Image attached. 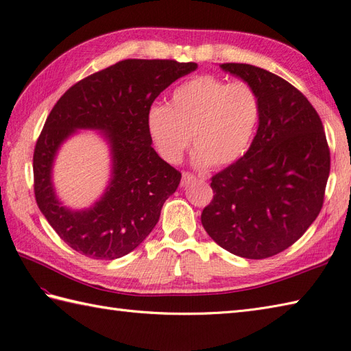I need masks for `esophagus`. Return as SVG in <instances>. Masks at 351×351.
Returning <instances> with one entry per match:
<instances>
[{
    "mask_svg": "<svg viewBox=\"0 0 351 351\" xmlns=\"http://www.w3.org/2000/svg\"><path fill=\"white\" fill-rule=\"evenodd\" d=\"M195 180H196V177H195L193 174L183 173V176H182V186H187V184H190V183H193Z\"/></svg>",
    "mask_w": 351,
    "mask_h": 351,
    "instance_id": "esophagus-1",
    "label": "esophagus"
}]
</instances>
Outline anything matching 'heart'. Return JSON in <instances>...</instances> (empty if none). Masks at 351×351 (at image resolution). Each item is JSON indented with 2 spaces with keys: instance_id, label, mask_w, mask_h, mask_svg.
<instances>
[{
  "instance_id": "obj_1",
  "label": "heart",
  "mask_w": 351,
  "mask_h": 351,
  "mask_svg": "<svg viewBox=\"0 0 351 351\" xmlns=\"http://www.w3.org/2000/svg\"><path fill=\"white\" fill-rule=\"evenodd\" d=\"M261 119L256 90L202 74L177 86L167 105H152L146 127L164 161L177 164L193 139L195 164L228 167L246 155Z\"/></svg>"
}]
</instances>
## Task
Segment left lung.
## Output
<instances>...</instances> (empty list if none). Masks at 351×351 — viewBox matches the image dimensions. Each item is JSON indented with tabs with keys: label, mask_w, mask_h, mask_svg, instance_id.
<instances>
[{
	"label": "left lung",
	"mask_w": 351,
	"mask_h": 351,
	"mask_svg": "<svg viewBox=\"0 0 351 351\" xmlns=\"http://www.w3.org/2000/svg\"><path fill=\"white\" fill-rule=\"evenodd\" d=\"M219 67L254 88L261 119L246 155L212 177L215 195L202 226L230 253L265 259L319 215L331 165L326 136L312 104L282 77L240 62Z\"/></svg>",
	"instance_id": "left-lung-1"
}]
</instances>
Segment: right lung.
Instances as JSON below:
<instances>
[{
  "mask_svg": "<svg viewBox=\"0 0 351 351\" xmlns=\"http://www.w3.org/2000/svg\"><path fill=\"white\" fill-rule=\"evenodd\" d=\"M197 69L176 60H123L77 82L57 101L34 152V189L60 239L92 259L112 261L149 236L182 174L159 156L146 115L158 95ZM77 130H99L110 145L112 178L88 210L62 207L51 184L59 146Z\"/></svg>",
  "mask_w": 351,
  "mask_h": 351,
  "instance_id": "obj_1",
  "label": "right lung"
}]
</instances>
